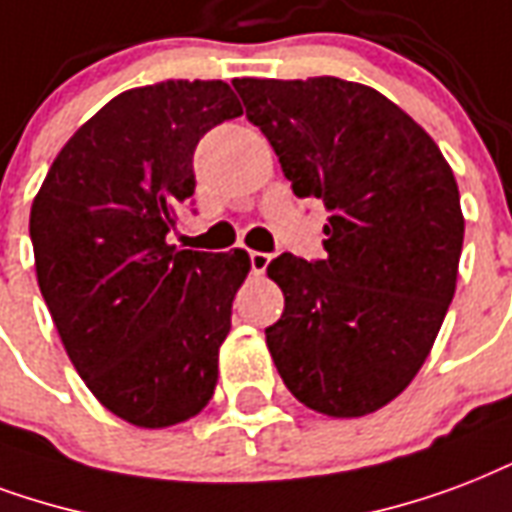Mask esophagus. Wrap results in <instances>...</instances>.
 I'll return each mask as SVG.
<instances>
[{
    "mask_svg": "<svg viewBox=\"0 0 512 512\" xmlns=\"http://www.w3.org/2000/svg\"><path fill=\"white\" fill-rule=\"evenodd\" d=\"M268 263H271V255H268V252H249V265H252V271L255 273H265Z\"/></svg>",
    "mask_w": 512,
    "mask_h": 512,
    "instance_id": "1",
    "label": "esophagus"
}]
</instances>
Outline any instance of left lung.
Returning <instances> with one entry per match:
<instances>
[{
    "instance_id": "8db88e82",
    "label": "left lung",
    "mask_w": 512,
    "mask_h": 512,
    "mask_svg": "<svg viewBox=\"0 0 512 512\" xmlns=\"http://www.w3.org/2000/svg\"><path fill=\"white\" fill-rule=\"evenodd\" d=\"M298 198L330 212L325 260L284 252L265 327L279 376L311 411L354 419L392 403L427 360L456 290L464 217L432 136L368 85L233 80Z\"/></svg>"
}]
</instances>
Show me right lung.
<instances>
[{"mask_svg":"<svg viewBox=\"0 0 512 512\" xmlns=\"http://www.w3.org/2000/svg\"><path fill=\"white\" fill-rule=\"evenodd\" d=\"M241 115L222 80L131 88L77 128L31 204L42 298L69 360L107 411L161 429L212 400L249 255L171 247L195 193L193 152Z\"/></svg>","mask_w":512,"mask_h":512,"instance_id":"right-lung-1","label":"right lung"}]
</instances>
